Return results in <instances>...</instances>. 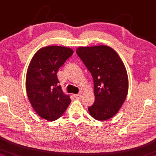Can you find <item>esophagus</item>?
<instances>
[{
	"label": "esophagus",
	"instance_id": "obj_1",
	"mask_svg": "<svg viewBox=\"0 0 156 156\" xmlns=\"http://www.w3.org/2000/svg\"><path fill=\"white\" fill-rule=\"evenodd\" d=\"M74 97H75L76 99H80L81 98V93H78V94H75V95H74Z\"/></svg>",
	"mask_w": 156,
	"mask_h": 156
}]
</instances>
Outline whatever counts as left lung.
Returning <instances> with one entry per match:
<instances>
[{"label": "left lung", "instance_id": "1", "mask_svg": "<svg viewBox=\"0 0 156 156\" xmlns=\"http://www.w3.org/2000/svg\"><path fill=\"white\" fill-rule=\"evenodd\" d=\"M76 53L91 73L95 101L88 108L97 120H106L119 111L129 90V79L123 63L117 52L107 45L79 47Z\"/></svg>", "mask_w": 156, "mask_h": 156}]
</instances>
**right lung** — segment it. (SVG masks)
I'll use <instances>...</instances> for the list:
<instances>
[{"label": "right lung", "instance_id": "add662e5", "mask_svg": "<svg viewBox=\"0 0 156 156\" xmlns=\"http://www.w3.org/2000/svg\"><path fill=\"white\" fill-rule=\"evenodd\" d=\"M73 54V51L66 47H44L29 64L26 76L27 96L37 114L48 121L61 117L71 102L59 85L57 73Z\"/></svg>", "mask_w": 156, "mask_h": 156}]
</instances>
